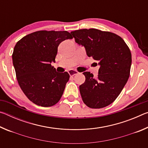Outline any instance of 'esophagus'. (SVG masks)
<instances>
[{"label":"esophagus","instance_id":"1","mask_svg":"<svg viewBox=\"0 0 148 148\" xmlns=\"http://www.w3.org/2000/svg\"><path fill=\"white\" fill-rule=\"evenodd\" d=\"M69 74H70V76H74L75 75L79 74V72L76 71H74V70H70L69 71Z\"/></svg>","mask_w":148,"mask_h":148}]
</instances>
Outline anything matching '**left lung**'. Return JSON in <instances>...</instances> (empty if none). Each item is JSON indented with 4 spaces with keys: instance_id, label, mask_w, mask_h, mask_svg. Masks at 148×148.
Wrapping results in <instances>:
<instances>
[{
    "instance_id": "left-lung-1",
    "label": "left lung",
    "mask_w": 148,
    "mask_h": 148,
    "mask_svg": "<svg viewBox=\"0 0 148 148\" xmlns=\"http://www.w3.org/2000/svg\"><path fill=\"white\" fill-rule=\"evenodd\" d=\"M76 43L85 47L88 57L98 61L97 78L85 72L86 81L79 86L82 100L91 108H102L119 96L130 75L132 57L125 41L118 35L96 29L72 31Z\"/></svg>"
}]
</instances>
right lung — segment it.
<instances>
[{"label": "right lung", "instance_id": "add662e5", "mask_svg": "<svg viewBox=\"0 0 148 148\" xmlns=\"http://www.w3.org/2000/svg\"><path fill=\"white\" fill-rule=\"evenodd\" d=\"M73 37L70 32L39 31L26 35L14 47L12 60L20 87L35 104L52 106L61 99L70 75L51 66L61 42Z\"/></svg>", "mask_w": 148, "mask_h": 148}]
</instances>
